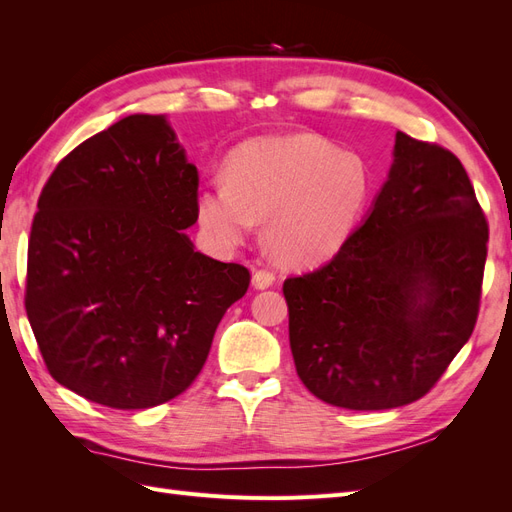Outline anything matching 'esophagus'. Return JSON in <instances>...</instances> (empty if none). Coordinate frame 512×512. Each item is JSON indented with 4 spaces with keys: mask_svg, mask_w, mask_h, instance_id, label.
<instances>
[{
    "mask_svg": "<svg viewBox=\"0 0 512 512\" xmlns=\"http://www.w3.org/2000/svg\"><path fill=\"white\" fill-rule=\"evenodd\" d=\"M252 284L258 290H265V288L275 284V273L269 271V269H256L254 275H252Z\"/></svg>",
    "mask_w": 512,
    "mask_h": 512,
    "instance_id": "34e87169",
    "label": "esophagus"
}]
</instances>
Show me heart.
Here are the masks:
<instances>
[{
  "mask_svg": "<svg viewBox=\"0 0 512 512\" xmlns=\"http://www.w3.org/2000/svg\"><path fill=\"white\" fill-rule=\"evenodd\" d=\"M374 192L371 170L354 153L316 134L243 143L226 164V183L198 194V220L222 245H239L265 222L271 256L314 267L344 250Z\"/></svg>",
  "mask_w": 512,
  "mask_h": 512,
  "instance_id": "heart-1",
  "label": "heart"
}]
</instances>
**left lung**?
<instances>
[{
	"mask_svg": "<svg viewBox=\"0 0 512 512\" xmlns=\"http://www.w3.org/2000/svg\"><path fill=\"white\" fill-rule=\"evenodd\" d=\"M489 224L453 151L397 132L367 220L327 265L284 282L294 367L346 410L427 395L480 309Z\"/></svg>",
	"mask_w": 512,
	"mask_h": 512,
	"instance_id": "1",
	"label": "left lung"
}]
</instances>
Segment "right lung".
Returning <instances> with one entry per match:
<instances>
[{
	"label": "right lung",
	"instance_id": "1",
	"mask_svg": "<svg viewBox=\"0 0 512 512\" xmlns=\"http://www.w3.org/2000/svg\"><path fill=\"white\" fill-rule=\"evenodd\" d=\"M198 170L160 115H130L57 164L27 245L25 309L49 374L94 404L145 410L203 369L237 262L194 252Z\"/></svg>",
	"mask_w": 512,
	"mask_h": 512
}]
</instances>
